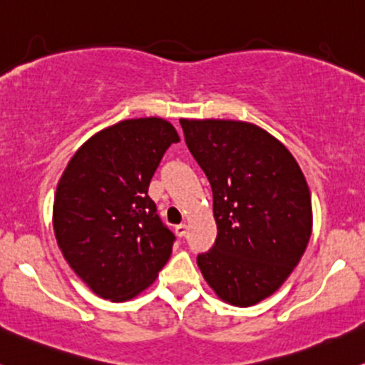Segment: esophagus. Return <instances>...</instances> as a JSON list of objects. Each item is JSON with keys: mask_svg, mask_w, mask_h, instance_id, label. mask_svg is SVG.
I'll return each instance as SVG.
<instances>
[{"mask_svg": "<svg viewBox=\"0 0 365 365\" xmlns=\"http://www.w3.org/2000/svg\"><path fill=\"white\" fill-rule=\"evenodd\" d=\"M186 232H187L186 224H179V226H175V235H178L179 237L186 236Z\"/></svg>", "mask_w": 365, "mask_h": 365, "instance_id": "obj_1", "label": "esophagus"}]
</instances>
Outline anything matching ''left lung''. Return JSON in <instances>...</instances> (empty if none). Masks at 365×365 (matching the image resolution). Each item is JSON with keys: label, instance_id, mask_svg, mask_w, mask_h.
<instances>
[{"label": "left lung", "instance_id": "left-lung-1", "mask_svg": "<svg viewBox=\"0 0 365 365\" xmlns=\"http://www.w3.org/2000/svg\"><path fill=\"white\" fill-rule=\"evenodd\" d=\"M214 196L217 240L198 267L220 300L255 305L279 289L312 232V200L288 148L241 120L181 118Z\"/></svg>", "mask_w": 365, "mask_h": 365}]
</instances>
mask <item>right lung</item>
I'll use <instances>...</instances> for the list:
<instances>
[{
  "label": "right lung",
  "instance_id": "obj_1",
  "mask_svg": "<svg viewBox=\"0 0 365 365\" xmlns=\"http://www.w3.org/2000/svg\"><path fill=\"white\" fill-rule=\"evenodd\" d=\"M178 141L163 118H129L89 138L61 174L53 203L56 243L105 300L134 298L169 260L175 236L157 215L148 186Z\"/></svg>",
  "mask_w": 365,
  "mask_h": 365
}]
</instances>
